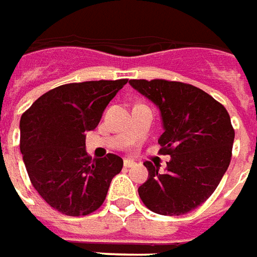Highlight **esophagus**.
<instances>
[{
  "mask_svg": "<svg viewBox=\"0 0 257 257\" xmlns=\"http://www.w3.org/2000/svg\"><path fill=\"white\" fill-rule=\"evenodd\" d=\"M123 165H124V167H134L136 166V162L132 161V159H124Z\"/></svg>",
  "mask_w": 257,
  "mask_h": 257,
  "instance_id": "obj_1",
  "label": "esophagus"
}]
</instances>
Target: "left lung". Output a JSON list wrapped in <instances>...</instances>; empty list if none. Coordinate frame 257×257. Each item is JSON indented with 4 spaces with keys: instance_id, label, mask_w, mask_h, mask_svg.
I'll return each instance as SVG.
<instances>
[{
    "instance_id": "obj_1",
    "label": "left lung",
    "mask_w": 257,
    "mask_h": 257,
    "mask_svg": "<svg viewBox=\"0 0 257 257\" xmlns=\"http://www.w3.org/2000/svg\"><path fill=\"white\" fill-rule=\"evenodd\" d=\"M134 90L159 108L163 134L158 143L170 155L166 172L149 161L148 180L138 188L144 205L163 216H181L212 195L228 169L234 144L230 114L198 87L167 80H130Z\"/></svg>"
}]
</instances>
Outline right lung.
<instances>
[{
    "mask_svg": "<svg viewBox=\"0 0 257 257\" xmlns=\"http://www.w3.org/2000/svg\"><path fill=\"white\" fill-rule=\"evenodd\" d=\"M127 80L70 83L41 95L21 117V152L41 198L66 216L95 212L106 198L123 159H91L85 132L94 130Z\"/></svg>",
    "mask_w": 257,
    "mask_h": 257,
    "instance_id": "obj_1",
    "label": "right lung"
}]
</instances>
